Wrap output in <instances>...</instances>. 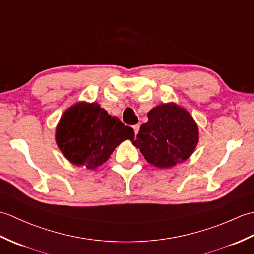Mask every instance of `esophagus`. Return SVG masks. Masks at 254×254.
<instances>
[{
    "mask_svg": "<svg viewBox=\"0 0 254 254\" xmlns=\"http://www.w3.org/2000/svg\"><path fill=\"white\" fill-rule=\"evenodd\" d=\"M133 128H134V132H135V134H137L139 131V124H134Z\"/></svg>",
    "mask_w": 254,
    "mask_h": 254,
    "instance_id": "obj_1",
    "label": "esophagus"
}]
</instances>
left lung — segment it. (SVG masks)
<instances>
[{
  "label": "left lung",
  "mask_w": 254,
  "mask_h": 254,
  "mask_svg": "<svg viewBox=\"0 0 254 254\" xmlns=\"http://www.w3.org/2000/svg\"><path fill=\"white\" fill-rule=\"evenodd\" d=\"M147 117L132 144L150 165L171 168L190 157L198 142L197 124L190 113L170 102L153 108Z\"/></svg>",
  "instance_id": "left-lung-1"
}]
</instances>
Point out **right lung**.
Masks as SVG:
<instances>
[{
    "label": "right lung",
    "mask_w": 254,
    "mask_h": 254,
    "mask_svg": "<svg viewBox=\"0 0 254 254\" xmlns=\"http://www.w3.org/2000/svg\"><path fill=\"white\" fill-rule=\"evenodd\" d=\"M134 138L131 127L124 126L93 102H78L63 113L56 131L59 148L73 165L96 169L108 160L126 139Z\"/></svg>",
    "instance_id": "1"
}]
</instances>
